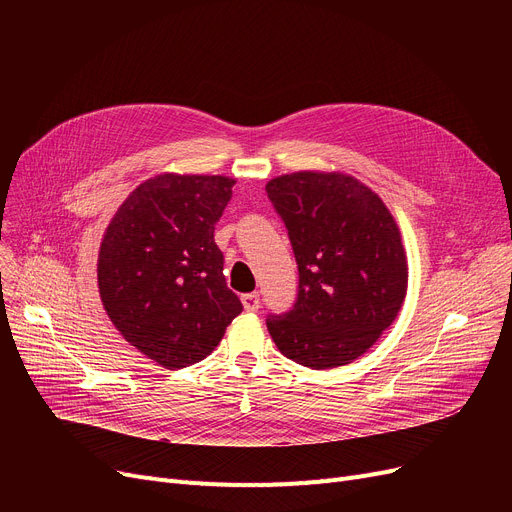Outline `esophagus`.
<instances>
[{
	"mask_svg": "<svg viewBox=\"0 0 512 512\" xmlns=\"http://www.w3.org/2000/svg\"><path fill=\"white\" fill-rule=\"evenodd\" d=\"M240 301H242V307H245V311H251V313L261 307V301H259V294H257V292L242 294Z\"/></svg>",
	"mask_w": 512,
	"mask_h": 512,
	"instance_id": "34e87169",
	"label": "esophagus"
}]
</instances>
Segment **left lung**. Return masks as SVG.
Masks as SVG:
<instances>
[{"instance_id": "8db88e82", "label": "left lung", "mask_w": 512, "mask_h": 512, "mask_svg": "<svg viewBox=\"0 0 512 512\" xmlns=\"http://www.w3.org/2000/svg\"><path fill=\"white\" fill-rule=\"evenodd\" d=\"M299 265V297L267 319L278 351L311 369L353 363L392 326L409 265L390 209L342 172L303 170L265 184Z\"/></svg>"}]
</instances>
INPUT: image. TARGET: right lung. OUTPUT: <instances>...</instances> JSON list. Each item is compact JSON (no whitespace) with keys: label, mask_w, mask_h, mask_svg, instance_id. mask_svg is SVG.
<instances>
[{"label":"right lung","mask_w":512,"mask_h":512,"mask_svg":"<svg viewBox=\"0 0 512 512\" xmlns=\"http://www.w3.org/2000/svg\"><path fill=\"white\" fill-rule=\"evenodd\" d=\"M234 182L157 174L134 188L103 232V309L124 340L157 365L182 369L203 361L242 311L213 240Z\"/></svg>","instance_id":"right-lung-1"}]
</instances>
